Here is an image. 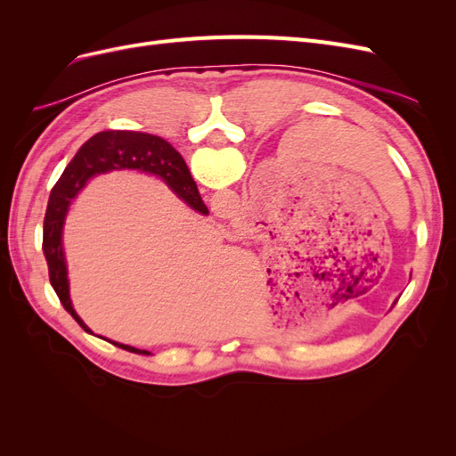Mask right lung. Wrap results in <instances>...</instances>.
<instances>
[{"mask_svg": "<svg viewBox=\"0 0 456 456\" xmlns=\"http://www.w3.org/2000/svg\"><path fill=\"white\" fill-rule=\"evenodd\" d=\"M123 169L142 171L159 176L175 191L176 198L188 203V207H191L200 215H209L183 156L167 141H163L161 136L139 131H102L91 136L77 150L74 159L66 165L59 183L51 190L44 218V255L49 266L51 285L54 293L59 295L64 310L87 333H91V329L76 314L70 300V283H68V268L62 247L64 220L72 200L84 190L89 178ZM108 342L133 354L150 355L148 350L133 348L114 340Z\"/></svg>", "mask_w": 456, "mask_h": 456, "instance_id": "right-lung-1", "label": "right lung"}]
</instances>
